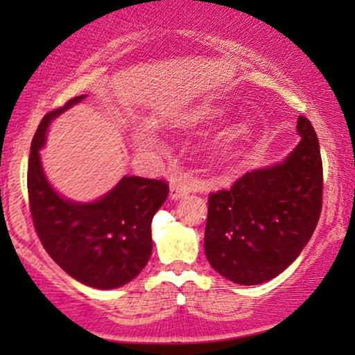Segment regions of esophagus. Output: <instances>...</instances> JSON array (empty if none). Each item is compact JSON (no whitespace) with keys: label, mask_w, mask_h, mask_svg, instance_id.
Instances as JSON below:
<instances>
[{"label":"esophagus","mask_w":355,"mask_h":355,"mask_svg":"<svg viewBox=\"0 0 355 355\" xmlns=\"http://www.w3.org/2000/svg\"><path fill=\"white\" fill-rule=\"evenodd\" d=\"M189 192H191V187H189L187 182L181 181V179H176V181H173L171 186H169V198H171V200H179V198L187 196Z\"/></svg>","instance_id":"obj_1"}]
</instances>
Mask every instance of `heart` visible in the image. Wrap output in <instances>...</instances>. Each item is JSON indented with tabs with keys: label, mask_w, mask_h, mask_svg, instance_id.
<instances>
[{
	"label": "heart",
	"mask_w": 355,
	"mask_h": 355,
	"mask_svg": "<svg viewBox=\"0 0 355 355\" xmlns=\"http://www.w3.org/2000/svg\"><path fill=\"white\" fill-rule=\"evenodd\" d=\"M226 118V110L221 106L213 105H198L196 108L189 110L187 113L179 116L174 125L179 129H200L205 125L221 123ZM139 142L153 144V134L150 125H140L135 130ZM252 140V128L249 124L241 123L227 128L216 135L210 144L208 157L215 168L230 169L239 162L244 155L247 145Z\"/></svg>",
	"instance_id": "b5f03b06"
}]
</instances>
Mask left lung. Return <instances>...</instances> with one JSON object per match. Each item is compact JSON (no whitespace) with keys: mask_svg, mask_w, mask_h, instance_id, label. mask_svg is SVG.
<instances>
[{"mask_svg":"<svg viewBox=\"0 0 355 355\" xmlns=\"http://www.w3.org/2000/svg\"><path fill=\"white\" fill-rule=\"evenodd\" d=\"M300 142L283 162L252 169L230 191L211 193L205 255L232 283L273 279L297 259L322 210L323 168L317 134L297 119Z\"/></svg>","mask_w":355,"mask_h":355,"instance_id":"1","label":"left lung"}]
</instances>
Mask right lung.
<instances>
[{
    "label": "right lung",
    "instance_id": "right-lung-1",
    "mask_svg": "<svg viewBox=\"0 0 355 355\" xmlns=\"http://www.w3.org/2000/svg\"><path fill=\"white\" fill-rule=\"evenodd\" d=\"M76 96L42 119L31 145L27 187L33 226L48 254L67 275L95 289L128 284L152 255V220L168 197V184L123 176L92 202L61 196L48 181L40 158L48 129L64 111L80 103Z\"/></svg>",
    "mask_w": 355,
    "mask_h": 355
}]
</instances>
